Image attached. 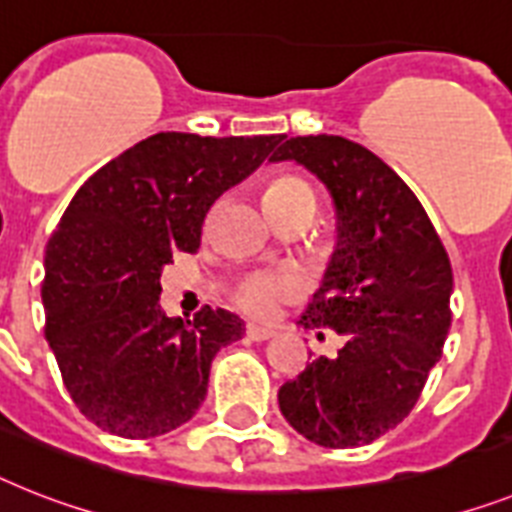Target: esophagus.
<instances>
[{"label":"esophagus","mask_w":512,"mask_h":512,"mask_svg":"<svg viewBox=\"0 0 512 512\" xmlns=\"http://www.w3.org/2000/svg\"><path fill=\"white\" fill-rule=\"evenodd\" d=\"M246 335H248V340H253V342H264V340H269V337H274V329L259 327V324H248Z\"/></svg>","instance_id":"obj_1"}]
</instances>
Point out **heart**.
I'll use <instances>...</instances> for the list:
<instances>
[{"label":"heart","instance_id":"heart-1","mask_svg":"<svg viewBox=\"0 0 512 512\" xmlns=\"http://www.w3.org/2000/svg\"><path fill=\"white\" fill-rule=\"evenodd\" d=\"M264 204L269 217H277L301 206H316V196L314 188L301 177H277L266 185ZM298 293H301V282L290 272H259L248 274L235 287V301L251 316H269L282 301H290Z\"/></svg>","mask_w":512,"mask_h":512}]
</instances>
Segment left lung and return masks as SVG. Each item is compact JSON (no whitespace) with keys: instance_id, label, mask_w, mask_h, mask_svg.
Returning <instances> with one entry per match:
<instances>
[{"instance_id":"1","label":"left lung","mask_w":512,"mask_h":512,"mask_svg":"<svg viewBox=\"0 0 512 512\" xmlns=\"http://www.w3.org/2000/svg\"><path fill=\"white\" fill-rule=\"evenodd\" d=\"M269 162H295L329 190L335 251L301 316L345 345L277 392L295 432L361 447L413 411L450 329L453 269L424 206L377 154L342 135H298Z\"/></svg>"}]
</instances>
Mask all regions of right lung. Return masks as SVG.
<instances>
[{"label": "right lung", "instance_id": "1", "mask_svg": "<svg viewBox=\"0 0 512 512\" xmlns=\"http://www.w3.org/2000/svg\"><path fill=\"white\" fill-rule=\"evenodd\" d=\"M285 135L156 133L104 164L73 196L44 259L46 340L80 413L125 439L196 416L211 361L246 335L225 308L193 322L159 306L172 253H196L206 211Z\"/></svg>", "mask_w": 512, "mask_h": 512}]
</instances>
